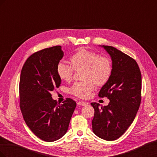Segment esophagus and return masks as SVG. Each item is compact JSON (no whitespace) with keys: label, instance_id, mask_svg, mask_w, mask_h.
I'll return each mask as SVG.
<instances>
[{"label":"esophagus","instance_id":"esophagus-1","mask_svg":"<svg viewBox=\"0 0 157 157\" xmlns=\"http://www.w3.org/2000/svg\"><path fill=\"white\" fill-rule=\"evenodd\" d=\"M88 103L85 102V101H78L77 103V105H82V106L86 105H88Z\"/></svg>","mask_w":157,"mask_h":157}]
</instances>
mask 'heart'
<instances>
[{"mask_svg":"<svg viewBox=\"0 0 157 157\" xmlns=\"http://www.w3.org/2000/svg\"><path fill=\"white\" fill-rule=\"evenodd\" d=\"M72 65L60 61L57 66V73L61 80L69 82L73 78L75 69H84V82H75L70 88V92L80 98H88L96 87L106 84L112 73L110 59L100 56L96 52L86 49H80L71 56ZM95 82L94 83V82Z\"/></svg>","mask_w":157,"mask_h":157,"instance_id":"1","label":"heart"}]
</instances>
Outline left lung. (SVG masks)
I'll list each match as a JSON object with an SVG mask.
<instances>
[{"label": "left lung", "instance_id": "obj_1", "mask_svg": "<svg viewBox=\"0 0 157 157\" xmlns=\"http://www.w3.org/2000/svg\"><path fill=\"white\" fill-rule=\"evenodd\" d=\"M110 56L112 73L108 82L99 92L107 97L109 103L100 106L92 103L94 117L92 130L99 137L116 140L132 124L141 103V75L136 61L129 56L111 46H99Z\"/></svg>", "mask_w": 157, "mask_h": 157}]
</instances>
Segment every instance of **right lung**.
Segmentation results:
<instances>
[{
  "label": "right lung",
  "mask_w": 157,
  "mask_h": 157,
  "mask_svg": "<svg viewBox=\"0 0 157 157\" xmlns=\"http://www.w3.org/2000/svg\"><path fill=\"white\" fill-rule=\"evenodd\" d=\"M63 54L61 46L35 52L26 60L20 75V109L23 118L35 136L48 142L58 140L66 134L77 106L70 98L59 104L51 95L61 83L57 66Z\"/></svg>",
  "instance_id": "obj_1"
}]
</instances>
